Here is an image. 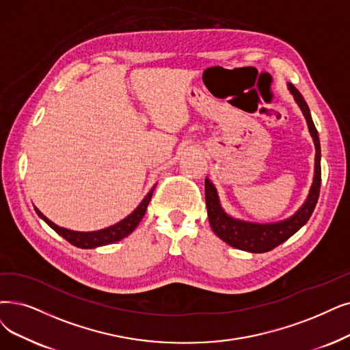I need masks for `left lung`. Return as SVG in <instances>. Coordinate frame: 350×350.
Returning a JSON list of instances; mask_svg holds the SVG:
<instances>
[{"instance_id":"left-lung-1","label":"left lung","mask_w":350,"mask_h":350,"mask_svg":"<svg viewBox=\"0 0 350 350\" xmlns=\"http://www.w3.org/2000/svg\"><path fill=\"white\" fill-rule=\"evenodd\" d=\"M288 89L291 94L295 96L296 103L303 111L307 126H309V132L313 137L314 148H316L313 184L309 195H307V200L300 206L299 211L287 219L273 222V224H257V222H248V221L232 218L222 209L214 184L208 178H205V202L208 209L209 226H211L213 231L224 243H227L234 248L248 251V253H267V251L275 248L277 245H280L282 243L288 240L293 234H296L304 224L309 221L319 200L320 183H321V167H320L321 155H320L319 135L310 115V109L307 106L306 100L303 99V96L293 85H288Z\"/></svg>"}]
</instances>
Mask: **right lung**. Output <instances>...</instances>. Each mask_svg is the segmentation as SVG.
Here are the masks:
<instances>
[{
    "instance_id": "1",
    "label": "right lung",
    "mask_w": 350,
    "mask_h": 350,
    "mask_svg": "<svg viewBox=\"0 0 350 350\" xmlns=\"http://www.w3.org/2000/svg\"><path fill=\"white\" fill-rule=\"evenodd\" d=\"M155 187L157 185H153V188L148 192V195L144 198V201L139 204V206L135 209V211L131 215H128L124 219L119 221L118 224H115V226L99 230V231L80 232V231H72V230H67V228H62L59 226H55L54 222H51L47 217L41 214L37 208H36V213L38 214V217L41 219H44L55 232L62 235L63 239L67 240L70 244H73L75 247H79V248H96V247H102V245H107V244H111V243L120 241L122 239L128 237L137 227V224L141 222V219L144 218V215L146 213L148 204L152 198V193H153V189H155Z\"/></svg>"
}]
</instances>
